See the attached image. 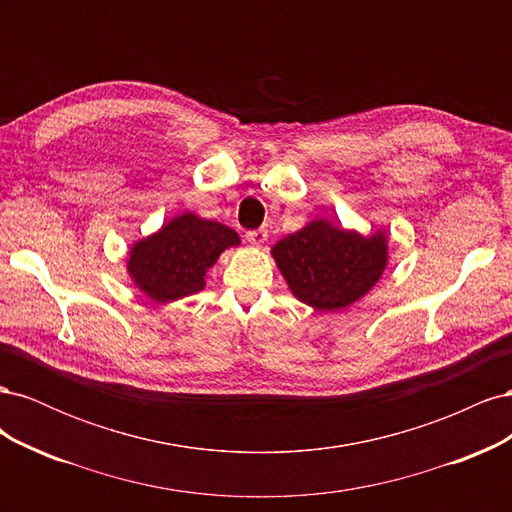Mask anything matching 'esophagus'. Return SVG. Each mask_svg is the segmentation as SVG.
Returning <instances> with one entry per match:
<instances>
[{
  "instance_id": "1",
  "label": "esophagus",
  "mask_w": 512,
  "mask_h": 512,
  "mask_svg": "<svg viewBox=\"0 0 512 512\" xmlns=\"http://www.w3.org/2000/svg\"><path fill=\"white\" fill-rule=\"evenodd\" d=\"M245 239L250 241L252 245H256V247L265 245V243H267V230L258 228V230H250V232H245Z\"/></svg>"
}]
</instances>
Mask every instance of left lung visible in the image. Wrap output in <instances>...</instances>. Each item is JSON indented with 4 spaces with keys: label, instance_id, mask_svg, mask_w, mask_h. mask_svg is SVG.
<instances>
[{
    "label": "left lung",
    "instance_id": "8db88e82",
    "mask_svg": "<svg viewBox=\"0 0 512 512\" xmlns=\"http://www.w3.org/2000/svg\"><path fill=\"white\" fill-rule=\"evenodd\" d=\"M271 254L294 297L318 312H335L376 286L389 262V245L382 230L363 237L314 220L277 241Z\"/></svg>",
    "mask_w": 512,
    "mask_h": 512
}]
</instances>
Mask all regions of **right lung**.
Returning <instances> with one entry per match:
<instances>
[{"instance_id": "obj_1", "label": "right lung", "mask_w": 512, "mask_h": 512, "mask_svg": "<svg viewBox=\"0 0 512 512\" xmlns=\"http://www.w3.org/2000/svg\"><path fill=\"white\" fill-rule=\"evenodd\" d=\"M239 243L232 228L188 211L132 245L128 273L151 301L170 303L203 290L215 260L226 247Z\"/></svg>"}]
</instances>
